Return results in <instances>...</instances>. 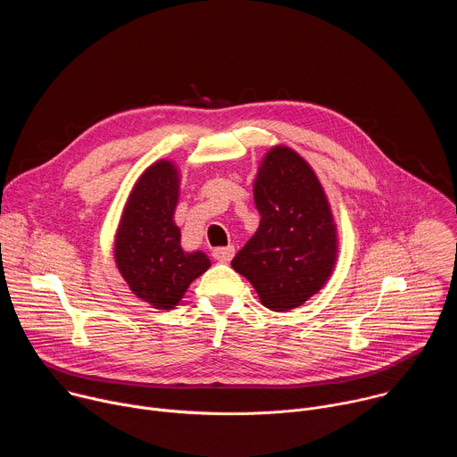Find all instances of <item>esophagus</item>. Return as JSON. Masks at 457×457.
I'll return each mask as SVG.
<instances>
[{"label": "esophagus", "mask_w": 457, "mask_h": 457, "mask_svg": "<svg viewBox=\"0 0 457 457\" xmlns=\"http://www.w3.org/2000/svg\"><path fill=\"white\" fill-rule=\"evenodd\" d=\"M235 256V247L226 245V247H215L213 249V258L219 260V262H229V260Z\"/></svg>", "instance_id": "esophagus-1"}]
</instances>
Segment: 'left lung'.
<instances>
[{
	"label": "left lung",
	"instance_id": "8db88e82",
	"mask_svg": "<svg viewBox=\"0 0 457 457\" xmlns=\"http://www.w3.org/2000/svg\"><path fill=\"white\" fill-rule=\"evenodd\" d=\"M260 224L231 266L271 311L302 305L328 282L337 262V228L311 166L273 148L254 180Z\"/></svg>",
	"mask_w": 457,
	"mask_h": 457
}]
</instances>
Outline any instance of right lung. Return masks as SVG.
Instances as JSON below:
<instances>
[{
    "label": "right lung",
    "mask_w": 457,
    "mask_h": 457,
    "mask_svg": "<svg viewBox=\"0 0 457 457\" xmlns=\"http://www.w3.org/2000/svg\"><path fill=\"white\" fill-rule=\"evenodd\" d=\"M177 199L175 166L155 162L129 193L115 237V262L122 278L155 309H173L187 286L210 268L204 253L180 247V231L173 222Z\"/></svg>",
    "instance_id": "right-lung-1"
}]
</instances>
